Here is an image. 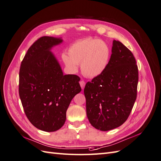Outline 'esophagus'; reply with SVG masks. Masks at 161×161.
<instances>
[{"instance_id": "esophagus-1", "label": "esophagus", "mask_w": 161, "mask_h": 161, "mask_svg": "<svg viewBox=\"0 0 161 161\" xmlns=\"http://www.w3.org/2000/svg\"><path fill=\"white\" fill-rule=\"evenodd\" d=\"M80 86H81V89L83 90V89H84V87H85L86 82H85L84 81L81 80V81H80Z\"/></svg>"}]
</instances>
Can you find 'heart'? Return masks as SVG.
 <instances>
[{"label": "heart", "mask_w": 161, "mask_h": 161, "mask_svg": "<svg viewBox=\"0 0 161 161\" xmlns=\"http://www.w3.org/2000/svg\"><path fill=\"white\" fill-rule=\"evenodd\" d=\"M110 52L106 43L98 39L86 38L76 41L64 54V63L72 73L78 69L81 64L82 73L88 77H96L106 69Z\"/></svg>", "instance_id": "b5f03b06"}]
</instances>
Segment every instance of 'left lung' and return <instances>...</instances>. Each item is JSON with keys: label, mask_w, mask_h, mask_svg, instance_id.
<instances>
[{"label": "left lung", "mask_w": 161, "mask_h": 161, "mask_svg": "<svg viewBox=\"0 0 161 161\" xmlns=\"http://www.w3.org/2000/svg\"><path fill=\"white\" fill-rule=\"evenodd\" d=\"M132 53L114 40L106 69L87 82L86 114L92 125L102 131L121 126L128 119L137 96L138 69Z\"/></svg>", "instance_id": "left-lung-1"}]
</instances>
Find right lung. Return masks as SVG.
<instances>
[{
	"label": "right lung",
	"mask_w": 161,
	"mask_h": 161,
	"mask_svg": "<svg viewBox=\"0 0 161 161\" xmlns=\"http://www.w3.org/2000/svg\"><path fill=\"white\" fill-rule=\"evenodd\" d=\"M63 40L44 36L30 47L19 70V93L26 116L37 128L54 132L64 126L66 112L81 88L76 75H64L50 49Z\"/></svg>",
	"instance_id": "1"
}]
</instances>
